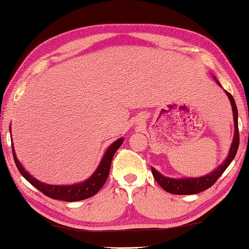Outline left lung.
<instances>
[{
  "instance_id": "1",
  "label": "left lung",
  "mask_w": 249,
  "mask_h": 249,
  "mask_svg": "<svg viewBox=\"0 0 249 249\" xmlns=\"http://www.w3.org/2000/svg\"><path fill=\"white\" fill-rule=\"evenodd\" d=\"M225 93L229 96L231 104H232L234 124H235L234 139H233L232 145H231L228 159H226L224 160V163L222 164L221 166L217 167L214 172L210 173L209 175L199 177V178H181V179H174V178H168V177L160 175V174L156 171V169L151 167L152 174H153L155 180L158 181L159 185L162 187L165 191H167V193L173 194V195H195V194L201 193V191L206 190V189H209L211 186L215 184V181L219 179V177L224 173L225 169L229 167L231 162L234 160L235 155H236V152L238 150V145H239L238 112H237V107H236V104H235L233 96L226 90H225Z\"/></svg>"
}]
</instances>
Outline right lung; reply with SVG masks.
I'll return each instance as SVG.
<instances>
[{
    "label": "right lung",
    "instance_id": "1",
    "mask_svg": "<svg viewBox=\"0 0 249 249\" xmlns=\"http://www.w3.org/2000/svg\"><path fill=\"white\" fill-rule=\"evenodd\" d=\"M124 142V139H119L116 142H113L112 144L108 147V150L105 153L104 158L100 162L98 168L96 169V172L91 175L90 178L85 180L81 184L72 185V186H54V185H47L43 182L37 180L36 178L30 176L29 174L25 171L24 167L21 166L18 160L16 158V154L14 152V147L13 149V156H14V160L17 168H18L19 173L25 177V179L29 181L34 187L41 191V193L49 197L51 199L55 200H63L67 202H73V201H80V200H84L91 197L98 193L100 188L104 186L106 182L109 171H110V165L113 155H115L116 151L119 149L120 145Z\"/></svg>",
    "mask_w": 249,
    "mask_h": 249
}]
</instances>
